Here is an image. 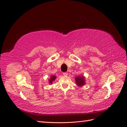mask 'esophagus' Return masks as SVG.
<instances>
[{
    "instance_id": "esophagus-1",
    "label": "esophagus",
    "mask_w": 127,
    "mask_h": 127,
    "mask_svg": "<svg viewBox=\"0 0 127 127\" xmlns=\"http://www.w3.org/2000/svg\"><path fill=\"white\" fill-rule=\"evenodd\" d=\"M63 75L64 76H67L68 75V72H63Z\"/></svg>"
}]
</instances>
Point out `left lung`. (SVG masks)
<instances>
[{
	"label": "left lung",
	"mask_w": 127,
	"mask_h": 127,
	"mask_svg": "<svg viewBox=\"0 0 127 127\" xmlns=\"http://www.w3.org/2000/svg\"><path fill=\"white\" fill-rule=\"evenodd\" d=\"M75 82L76 85L78 86H82L84 85H85V78L82 76H77L75 77Z\"/></svg>",
	"instance_id": "left-lung-1"
}]
</instances>
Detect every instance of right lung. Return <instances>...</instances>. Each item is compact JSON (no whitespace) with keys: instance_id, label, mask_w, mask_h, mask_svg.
<instances>
[{"instance_id":"right-lung-1","label":"right lung","mask_w":127,"mask_h":127,"mask_svg":"<svg viewBox=\"0 0 127 127\" xmlns=\"http://www.w3.org/2000/svg\"><path fill=\"white\" fill-rule=\"evenodd\" d=\"M56 76H54V75L51 76L50 79L49 80V84H51L52 83V82L56 79Z\"/></svg>"}]
</instances>
